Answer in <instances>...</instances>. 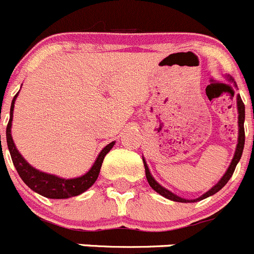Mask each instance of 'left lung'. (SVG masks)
I'll use <instances>...</instances> for the list:
<instances>
[{"instance_id":"8db88e82","label":"left lung","mask_w":254,"mask_h":254,"mask_svg":"<svg viewBox=\"0 0 254 254\" xmlns=\"http://www.w3.org/2000/svg\"><path fill=\"white\" fill-rule=\"evenodd\" d=\"M237 106H238V114H239V115H238L239 135H238V144H237L236 153H234L233 159H232V163H231V165H229L228 170L226 172V174L223 175V178H222V179H220V181L218 182V183L215 184V186L213 187L212 189H209V190H208L205 194H203L202 196H199V198H196V199H193V200H187V199L181 198V196L175 195V194H173L172 191H169L168 189L163 188L160 184L156 183L155 179L151 177L150 172H149V168H148V165H146L145 160H144V167H145V175H146V179H148L149 186H150L151 188L154 189V190L158 191L160 195L165 196V198L170 199V200H174V202H181V203H188V202H196V200H202V199L208 198V196L213 195V194H215L217 191H219L220 189L223 188V187L226 186L227 183H228V181L231 179L232 175H233L234 169H236L237 164H238L239 159H241L242 153H243V148H245V139H246V135H245V104H243V101H242V99H241V96H239V95L237 96Z\"/></svg>"}]
</instances>
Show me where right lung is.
Wrapping results in <instances>:
<instances>
[{
	"label": "right lung",
	"instance_id": "1",
	"mask_svg": "<svg viewBox=\"0 0 254 254\" xmlns=\"http://www.w3.org/2000/svg\"><path fill=\"white\" fill-rule=\"evenodd\" d=\"M16 96H17V94L15 95L12 104H11L9 122L6 127V140L9 154H11V159H12L13 165H15L16 170H17L21 179L25 182L26 186H28V188H31L34 191H36V193L41 194V195L46 196V198L51 199H66L70 198V196H76L79 195V194L84 193L85 190H87V189L96 182V179H98L104 158H105L106 154H108L109 151H110V149L114 146V141L113 143L108 144V145L100 151L98 159L94 163L91 169H90L86 174L82 175V177L73 178V179H63V178H59L56 177V175L46 174V173L40 172V170L31 167V165L23 159L22 156H21V154L18 153L15 144H13L12 136H11V125H12L11 123H12V111L13 105H15Z\"/></svg>",
	"mask_w": 254,
	"mask_h": 254
}]
</instances>
